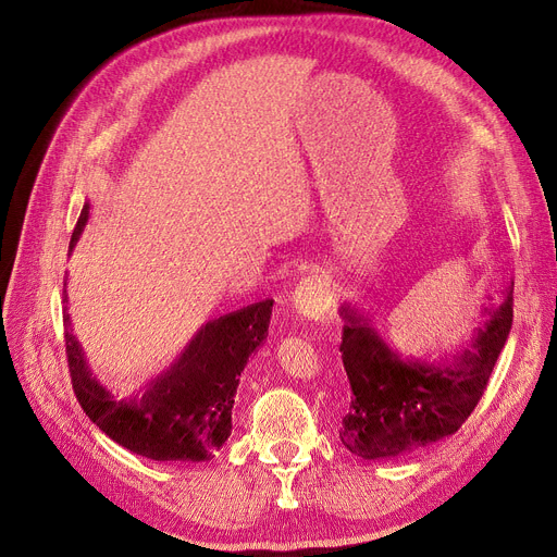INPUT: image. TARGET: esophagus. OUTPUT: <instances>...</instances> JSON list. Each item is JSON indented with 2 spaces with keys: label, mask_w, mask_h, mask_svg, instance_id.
<instances>
[{
  "label": "esophagus",
  "mask_w": 557,
  "mask_h": 557,
  "mask_svg": "<svg viewBox=\"0 0 557 557\" xmlns=\"http://www.w3.org/2000/svg\"><path fill=\"white\" fill-rule=\"evenodd\" d=\"M294 307L307 320H323L332 309V290L318 275L305 277L294 294Z\"/></svg>",
  "instance_id": "esophagus-1"
}]
</instances>
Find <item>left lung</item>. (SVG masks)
Here are the masks:
<instances>
[{
  "mask_svg": "<svg viewBox=\"0 0 557 557\" xmlns=\"http://www.w3.org/2000/svg\"><path fill=\"white\" fill-rule=\"evenodd\" d=\"M510 282L502 302L485 309L456 352L441 359H404L355 305H341L343 366L352 404L341 443L359 458L411 454L454 435L479 404L512 327Z\"/></svg>",
  "mask_w": 557,
  "mask_h": 557,
  "instance_id": "obj_1",
  "label": "left lung"
}]
</instances>
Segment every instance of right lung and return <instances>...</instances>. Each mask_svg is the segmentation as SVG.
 I'll use <instances>...</instances> for the list:
<instances>
[{
    "mask_svg": "<svg viewBox=\"0 0 557 557\" xmlns=\"http://www.w3.org/2000/svg\"><path fill=\"white\" fill-rule=\"evenodd\" d=\"M90 219L83 205L70 252ZM67 302V290H65ZM273 300H261L205 323L173 363L133 397L116 399L97 382L72 334L65 307V345L72 386L85 416L110 441L151 460H210L232 433V406L239 376L255 349L267 341Z\"/></svg>",
    "mask_w": 557,
    "mask_h": 557,
    "instance_id": "1",
    "label": "right lung"
}]
</instances>
